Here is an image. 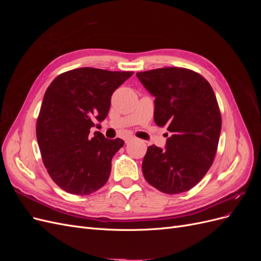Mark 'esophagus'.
<instances>
[{"label":"esophagus","mask_w":261,"mask_h":261,"mask_svg":"<svg viewBox=\"0 0 261 261\" xmlns=\"http://www.w3.org/2000/svg\"><path fill=\"white\" fill-rule=\"evenodd\" d=\"M134 139H135V138L132 137V136H128V137H126L124 140H125V143H126V144H128V143H130V141H133Z\"/></svg>","instance_id":"34e87169"}]
</instances>
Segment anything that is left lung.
Segmentation results:
<instances>
[{
    "label": "left lung",
    "mask_w": 261,
    "mask_h": 261,
    "mask_svg": "<svg viewBox=\"0 0 261 261\" xmlns=\"http://www.w3.org/2000/svg\"><path fill=\"white\" fill-rule=\"evenodd\" d=\"M136 75L155 97V124L171 133L165 150L148 147L144 176L162 193L187 192L206 175L217 153L222 120L216 94L192 69L163 67Z\"/></svg>",
    "instance_id": "8db88e82"
}]
</instances>
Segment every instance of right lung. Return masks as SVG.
Masks as SVG:
<instances>
[{
    "mask_svg": "<svg viewBox=\"0 0 261 261\" xmlns=\"http://www.w3.org/2000/svg\"><path fill=\"white\" fill-rule=\"evenodd\" d=\"M134 72L82 67L60 74L46 89L37 118L36 134L44 167L63 191L90 195L108 181L113 155L124 140L90 135L102 122L112 93Z\"/></svg>",
    "mask_w": 261,
    "mask_h": 261,
    "instance_id": "right-lung-1",
    "label": "right lung"
}]
</instances>
